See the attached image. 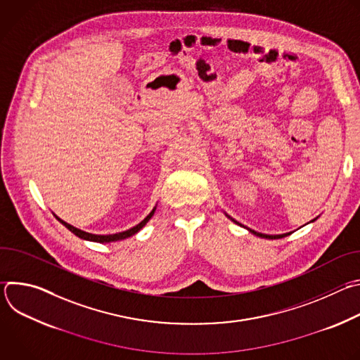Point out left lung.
Instances as JSON below:
<instances>
[{
  "instance_id": "left-lung-1",
  "label": "left lung",
  "mask_w": 360,
  "mask_h": 360,
  "mask_svg": "<svg viewBox=\"0 0 360 360\" xmlns=\"http://www.w3.org/2000/svg\"><path fill=\"white\" fill-rule=\"evenodd\" d=\"M225 215H226V217H228V218H229L231 221H233L235 224L240 225L239 222H236L235 219H232V218H231V217H229L228 214H225ZM315 221H316V219H312L311 222H315ZM246 229H248V231H249L250 233H253V235H256V236H259V238H265V239H281V238H285V236H288V235H290V233H292V232H288V233H282V235H266V233H261V232H256V231H252V229H249V228H246Z\"/></svg>"
}]
</instances>
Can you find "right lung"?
Returning <instances> with one entry per match:
<instances>
[{"label": "right lung", "mask_w": 360, "mask_h": 360, "mask_svg": "<svg viewBox=\"0 0 360 360\" xmlns=\"http://www.w3.org/2000/svg\"><path fill=\"white\" fill-rule=\"evenodd\" d=\"M155 210H157V207H153V210L149 212V215L143 219V221H141L138 225H135L134 228H131V229H128V231H124V232H118V233H112V235H95V233H89V232H85V231H81V229H78V228H75V226H72V225H70V224H67L65 221H63V219H60L56 214H54V217L65 226V228H68L74 235H77L78 238H81V239H85V240H91V242H99V243H108V242H117V240H122V239H127V238H129V236H132V235H135L136 232H139L146 224H148V221L153 217V212H155Z\"/></svg>", "instance_id": "add662e5"}]
</instances>
